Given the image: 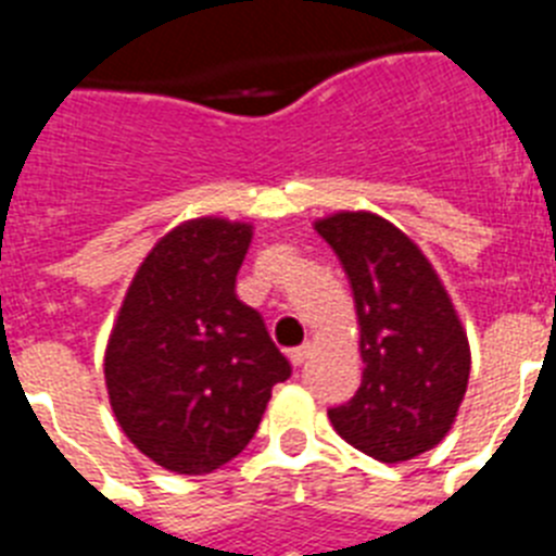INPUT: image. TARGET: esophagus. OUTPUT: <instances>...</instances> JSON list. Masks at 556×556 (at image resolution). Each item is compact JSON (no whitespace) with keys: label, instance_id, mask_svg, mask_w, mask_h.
I'll return each mask as SVG.
<instances>
[{"label":"esophagus","instance_id":"34e87169","mask_svg":"<svg viewBox=\"0 0 556 556\" xmlns=\"http://www.w3.org/2000/svg\"><path fill=\"white\" fill-rule=\"evenodd\" d=\"M308 356H312V345H308V342H306V345L292 348V351H289V362H292L294 367H301Z\"/></svg>","mask_w":556,"mask_h":556}]
</instances>
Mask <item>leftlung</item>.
<instances>
[{"mask_svg":"<svg viewBox=\"0 0 556 556\" xmlns=\"http://www.w3.org/2000/svg\"><path fill=\"white\" fill-rule=\"evenodd\" d=\"M314 230L351 281L365 362L356 395L328 417L372 459H415L454 426L470 376L468 333L424 250L390 219L337 211Z\"/></svg>","mask_w":556,"mask_h":556,"instance_id":"1","label":"left lung"}]
</instances>
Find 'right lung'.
Here are the masks:
<instances>
[{
    "mask_svg": "<svg viewBox=\"0 0 556 556\" xmlns=\"http://www.w3.org/2000/svg\"><path fill=\"white\" fill-rule=\"evenodd\" d=\"M253 225L186 219L132 275L105 348L125 437L172 473L203 476L242 454L292 367L262 314L236 298Z\"/></svg>",
    "mask_w": 556,
    "mask_h": 556,
    "instance_id": "1",
    "label": "right lung"
}]
</instances>
